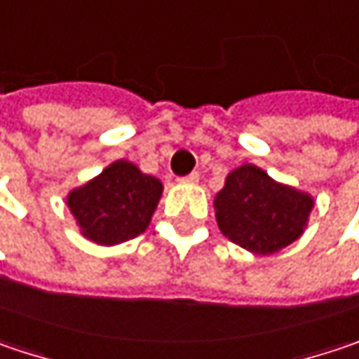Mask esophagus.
I'll return each instance as SVG.
<instances>
[{
	"instance_id": "1",
	"label": "esophagus",
	"mask_w": 359,
	"mask_h": 359,
	"mask_svg": "<svg viewBox=\"0 0 359 359\" xmlns=\"http://www.w3.org/2000/svg\"><path fill=\"white\" fill-rule=\"evenodd\" d=\"M198 180H200V173H198V171H192V173H188V175L180 177V182H182V184H196Z\"/></svg>"
}]
</instances>
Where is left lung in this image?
Instances as JSON below:
<instances>
[{
	"instance_id": "left-lung-1",
	"label": "left lung",
	"mask_w": 359,
	"mask_h": 359,
	"mask_svg": "<svg viewBox=\"0 0 359 359\" xmlns=\"http://www.w3.org/2000/svg\"><path fill=\"white\" fill-rule=\"evenodd\" d=\"M215 208L224 237L253 253L269 255L302 235L313 198L273 182L259 167L241 165L229 173Z\"/></svg>"
}]
</instances>
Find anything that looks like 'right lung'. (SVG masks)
I'll return each instance as SVG.
<instances>
[{
    "label": "right lung",
    "instance_id": "1",
    "mask_svg": "<svg viewBox=\"0 0 359 359\" xmlns=\"http://www.w3.org/2000/svg\"><path fill=\"white\" fill-rule=\"evenodd\" d=\"M163 186L128 161H116L69 194L67 204L93 243L116 245L144 233Z\"/></svg>",
    "mask_w": 359,
    "mask_h": 359
}]
</instances>
